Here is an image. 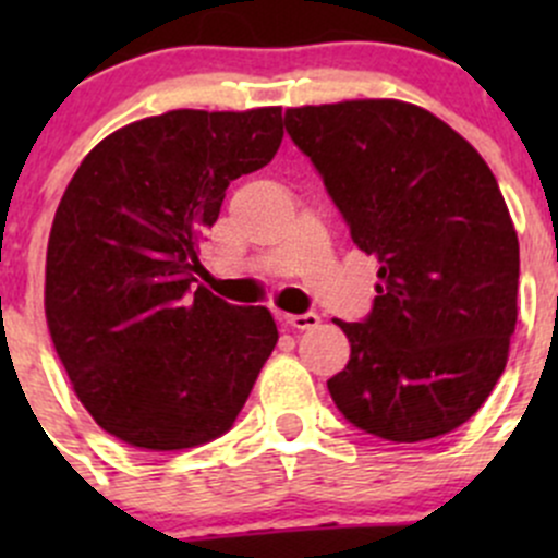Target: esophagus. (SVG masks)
<instances>
[{"label": "esophagus", "mask_w": 558, "mask_h": 558, "mask_svg": "<svg viewBox=\"0 0 558 558\" xmlns=\"http://www.w3.org/2000/svg\"><path fill=\"white\" fill-rule=\"evenodd\" d=\"M280 320H283L286 326H291V329H300V331H305V329H315V326L320 324V318L315 313H283L280 315Z\"/></svg>", "instance_id": "obj_1"}]
</instances>
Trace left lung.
<instances>
[{
    "instance_id": "1",
    "label": "left lung",
    "mask_w": 558,
    "mask_h": 558,
    "mask_svg": "<svg viewBox=\"0 0 558 558\" xmlns=\"http://www.w3.org/2000/svg\"><path fill=\"white\" fill-rule=\"evenodd\" d=\"M353 243L380 262L373 311L335 320L351 342L326 380L367 435L432 440L477 413L508 364L519 238L497 178L424 107L353 99L286 110Z\"/></svg>"
}]
</instances>
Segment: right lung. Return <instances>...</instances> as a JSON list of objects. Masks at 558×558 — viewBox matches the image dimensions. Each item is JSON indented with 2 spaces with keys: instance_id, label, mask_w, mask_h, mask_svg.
<instances>
[{
  "instance_id": "right-lung-1",
  "label": "right lung",
  "mask_w": 558,
  "mask_h": 558,
  "mask_svg": "<svg viewBox=\"0 0 558 558\" xmlns=\"http://www.w3.org/2000/svg\"><path fill=\"white\" fill-rule=\"evenodd\" d=\"M283 140L280 107L170 110L105 137L50 227L45 318L72 388L118 440L180 451L232 429L278 342L267 307L194 289L199 240Z\"/></svg>"
}]
</instances>
